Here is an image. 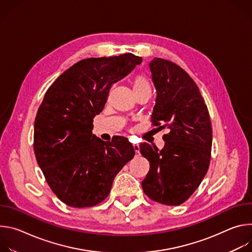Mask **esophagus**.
I'll return each mask as SVG.
<instances>
[{"label":"esophagus","mask_w":252,"mask_h":252,"mask_svg":"<svg viewBox=\"0 0 252 252\" xmlns=\"http://www.w3.org/2000/svg\"><path fill=\"white\" fill-rule=\"evenodd\" d=\"M133 150L135 154H139V146L138 145H133Z\"/></svg>","instance_id":"34e87169"}]
</instances>
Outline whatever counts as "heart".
Listing matches in <instances>:
<instances>
[{
	"label": "heart",
	"instance_id": "heart-1",
	"mask_svg": "<svg viewBox=\"0 0 252 252\" xmlns=\"http://www.w3.org/2000/svg\"><path fill=\"white\" fill-rule=\"evenodd\" d=\"M133 92H140V91H150L152 92V85L150 81L145 76H136L133 80Z\"/></svg>",
	"mask_w": 252,
	"mask_h": 252
}]
</instances>
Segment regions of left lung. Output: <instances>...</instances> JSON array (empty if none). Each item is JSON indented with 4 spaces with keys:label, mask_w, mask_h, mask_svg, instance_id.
<instances>
[{
    "label": "left lung",
    "mask_w": 252,
    "mask_h": 252,
    "mask_svg": "<svg viewBox=\"0 0 252 252\" xmlns=\"http://www.w3.org/2000/svg\"><path fill=\"white\" fill-rule=\"evenodd\" d=\"M149 65L157 90L152 122L169 131L162 136L165 142L160 151L147 142L140 145V154L151 165L141 187L157 202L179 205L195 191L209 166V114L198 87L185 69L160 58Z\"/></svg>",
    "instance_id": "8db88e82"
}]
</instances>
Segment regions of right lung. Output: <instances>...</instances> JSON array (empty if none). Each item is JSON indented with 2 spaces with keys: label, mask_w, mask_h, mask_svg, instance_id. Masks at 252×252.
Masks as SVG:
<instances>
[{
  "label": "right lung",
  "mask_w": 252,
  "mask_h": 252,
  "mask_svg": "<svg viewBox=\"0 0 252 252\" xmlns=\"http://www.w3.org/2000/svg\"><path fill=\"white\" fill-rule=\"evenodd\" d=\"M141 62L130 53L85 59L47 91L34 120L33 151L51 189L66 205L82 208L101 202L133 158L126 137L103 141L92 130L112 86Z\"/></svg>",
  "instance_id": "1"
}]
</instances>
